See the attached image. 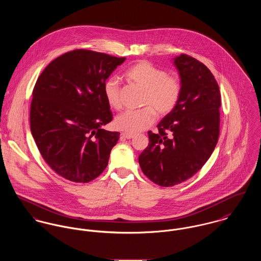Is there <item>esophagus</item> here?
I'll use <instances>...</instances> for the list:
<instances>
[{"instance_id": "obj_1", "label": "esophagus", "mask_w": 261, "mask_h": 261, "mask_svg": "<svg viewBox=\"0 0 261 261\" xmlns=\"http://www.w3.org/2000/svg\"><path fill=\"white\" fill-rule=\"evenodd\" d=\"M121 137L124 139H132L134 137L133 134H129V133H122Z\"/></svg>"}]
</instances>
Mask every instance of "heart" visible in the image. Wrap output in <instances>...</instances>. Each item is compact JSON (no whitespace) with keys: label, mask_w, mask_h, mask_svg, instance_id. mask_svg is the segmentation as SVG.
<instances>
[{"label":"heart","mask_w":261,"mask_h":261,"mask_svg":"<svg viewBox=\"0 0 261 261\" xmlns=\"http://www.w3.org/2000/svg\"><path fill=\"white\" fill-rule=\"evenodd\" d=\"M125 76L144 90L140 110H128L115 118V126L129 134H136L149 127L155 120V112L159 115L170 113L178 103L181 94L179 79L167 76V73L153 64L140 61L131 66ZM104 96L111 108L121 107L119 82L110 77L104 83Z\"/></svg>","instance_id":"b5f03b06"}]
</instances>
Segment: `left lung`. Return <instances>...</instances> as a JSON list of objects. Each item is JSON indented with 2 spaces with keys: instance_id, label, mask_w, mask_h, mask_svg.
Instances as JSON below:
<instances>
[{
  "instance_id": "obj_1",
  "label": "left lung",
  "mask_w": 261,
  "mask_h": 261,
  "mask_svg": "<svg viewBox=\"0 0 261 261\" xmlns=\"http://www.w3.org/2000/svg\"><path fill=\"white\" fill-rule=\"evenodd\" d=\"M172 62L180 79V98L157 125L159 133L148 132L149 144L138 158L143 173L163 187L182 183L199 171L219 136L221 102L214 76L187 55L176 56Z\"/></svg>"
}]
</instances>
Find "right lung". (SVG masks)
Returning <instances> with one entry per match:
<instances>
[{"label":"right lung","instance_id":"add662e5","mask_svg":"<svg viewBox=\"0 0 261 261\" xmlns=\"http://www.w3.org/2000/svg\"><path fill=\"white\" fill-rule=\"evenodd\" d=\"M125 60L75 50L52 61L38 78L31 131L44 160L63 178L87 183L107 167L120 133L103 129L113 117L104 83Z\"/></svg>","mask_w":261,"mask_h":261}]
</instances>
